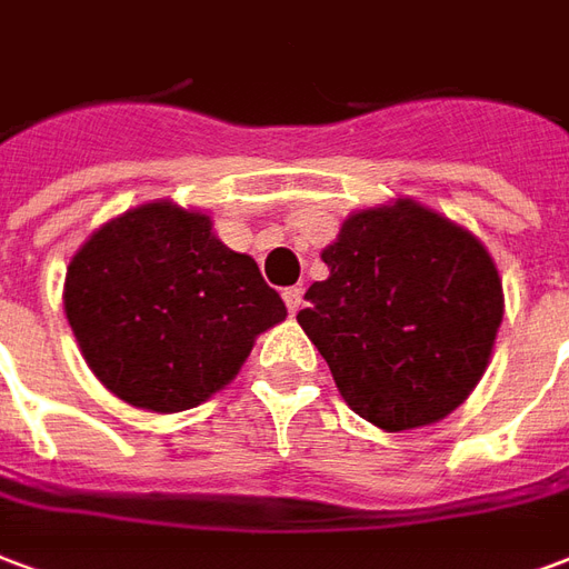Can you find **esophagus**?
<instances>
[{"label": "esophagus", "mask_w": 569, "mask_h": 569, "mask_svg": "<svg viewBox=\"0 0 569 569\" xmlns=\"http://www.w3.org/2000/svg\"><path fill=\"white\" fill-rule=\"evenodd\" d=\"M283 301L286 307H289V313L296 317L298 310H301V305H305V292H301L298 286H289V289H283Z\"/></svg>", "instance_id": "esophagus-1"}]
</instances>
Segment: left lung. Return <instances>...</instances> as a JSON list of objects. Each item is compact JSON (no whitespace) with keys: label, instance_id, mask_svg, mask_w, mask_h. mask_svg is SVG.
Returning <instances> with one entry per match:
<instances>
[{"label":"left lung","instance_id":"obj_1","mask_svg":"<svg viewBox=\"0 0 569 569\" xmlns=\"http://www.w3.org/2000/svg\"><path fill=\"white\" fill-rule=\"evenodd\" d=\"M298 326L343 401L382 431L440 422L477 389L503 286L470 231L413 199L352 213L322 250Z\"/></svg>","mask_w":569,"mask_h":569}]
</instances>
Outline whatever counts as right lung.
Segmentation results:
<instances>
[{
	"mask_svg": "<svg viewBox=\"0 0 569 569\" xmlns=\"http://www.w3.org/2000/svg\"><path fill=\"white\" fill-rule=\"evenodd\" d=\"M66 317L120 401L180 413L229 386L283 298L201 210L150 201L92 231L66 271Z\"/></svg>",
	"mask_w": 569,
	"mask_h": 569,
	"instance_id": "obj_1",
	"label": "right lung"
}]
</instances>
